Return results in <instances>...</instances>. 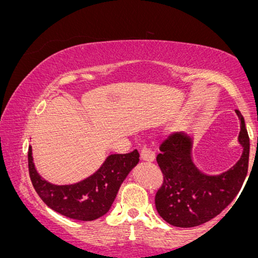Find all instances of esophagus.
I'll list each match as a JSON object with an SVG mask.
<instances>
[{
	"instance_id": "esophagus-1",
	"label": "esophagus",
	"mask_w": 258,
	"mask_h": 258,
	"mask_svg": "<svg viewBox=\"0 0 258 258\" xmlns=\"http://www.w3.org/2000/svg\"><path fill=\"white\" fill-rule=\"evenodd\" d=\"M156 154L152 149L148 147H143L141 150V158L143 160H147V162H152L155 159Z\"/></svg>"
}]
</instances>
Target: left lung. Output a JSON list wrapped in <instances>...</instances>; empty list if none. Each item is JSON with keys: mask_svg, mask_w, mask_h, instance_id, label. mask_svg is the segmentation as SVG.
<instances>
[{"mask_svg": "<svg viewBox=\"0 0 258 258\" xmlns=\"http://www.w3.org/2000/svg\"><path fill=\"white\" fill-rule=\"evenodd\" d=\"M241 120L238 141L243 154L228 171L219 175L201 173L191 159V140L179 133L170 134L159 145L157 163L163 173L162 186L155 197L159 215L170 225L196 227L219 215L237 196L248 173L249 135Z\"/></svg>", "mask_w": 258, "mask_h": 258, "instance_id": "left-lung-1", "label": "left lung"}]
</instances>
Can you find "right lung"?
<instances>
[{"mask_svg":"<svg viewBox=\"0 0 258 258\" xmlns=\"http://www.w3.org/2000/svg\"><path fill=\"white\" fill-rule=\"evenodd\" d=\"M31 154L29 147V174L40 199L59 214L80 221H92L109 211L123 180L140 160L136 149L128 154L110 155L102 166L85 180L72 185H54L37 173Z\"/></svg>","mask_w":258,"mask_h":258,"instance_id":"1","label":"right lung"}]
</instances>
